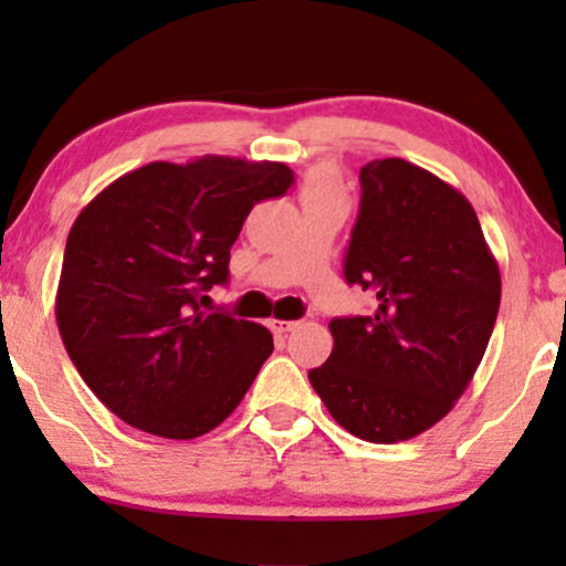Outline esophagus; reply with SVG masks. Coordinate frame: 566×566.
Instances as JSON below:
<instances>
[{
    "instance_id": "obj_1",
    "label": "esophagus",
    "mask_w": 566,
    "mask_h": 566,
    "mask_svg": "<svg viewBox=\"0 0 566 566\" xmlns=\"http://www.w3.org/2000/svg\"><path fill=\"white\" fill-rule=\"evenodd\" d=\"M297 324H301V322H292V319H290V322H287V319H271V322H269V327L274 329L276 335H287L290 329H295V327H297Z\"/></svg>"
}]
</instances>
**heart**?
I'll use <instances>...</instances> for the list:
<instances>
[{
  "label": "heart",
  "mask_w": 566,
  "mask_h": 566,
  "mask_svg": "<svg viewBox=\"0 0 566 566\" xmlns=\"http://www.w3.org/2000/svg\"><path fill=\"white\" fill-rule=\"evenodd\" d=\"M301 201L303 210L316 205H333V201L346 205V188H343L340 175H337L333 165H316L303 175Z\"/></svg>",
  "instance_id": "heart-1"
}]
</instances>
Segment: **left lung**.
<instances>
[{
  "label": "left lung",
  "mask_w": 566,
  "mask_h": 566,
  "mask_svg": "<svg viewBox=\"0 0 566 566\" xmlns=\"http://www.w3.org/2000/svg\"><path fill=\"white\" fill-rule=\"evenodd\" d=\"M343 274L373 316L329 322L333 354L308 380L354 437L396 444L437 426L482 361L500 269L471 201L405 159L367 161Z\"/></svg>",
  "instance_id": "left-lung-1"
}]
</instances>
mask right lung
<instances>
[{"label": "right lung", "mask_w": 566, "mask_h": 566, "mask_svg": "<svg viewBox=\"0 0 566 566\" xmlns=\"http://www.w3.org/2000/svg\"><path fill=\"white\" fill-rule=\"evenodd\" d=\"M292 180L282 161H151L80 212L55 319L74 367L116 418L161 439H197L239 407L274 337L199 301L229 282L252 207Z\"/></svg>", "instance_id": "1"}]
</instances>
